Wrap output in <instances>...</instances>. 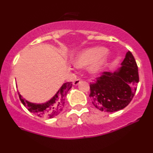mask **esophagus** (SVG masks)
Instances as JSON below:
<instances>
[{
	"instance_id": "1",
	"label": "esophagus",
	"mask_w": 153,
	"mask_h": 153,
	"mask_svg": "<svg viewBox=\"0 0 153 153\" xmlns=\"http://www.w3.org/2000/svg\"><path fill=\"white\" fill-rule=\"evenodd\" d=\"M82 80H80V79H76V80H75L74 81H73V85H78L79 83H80V82H81Z\"/></svg>"
}]
</instances>
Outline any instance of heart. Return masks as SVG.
Instances as JSON below:
<instances>
[{"label":"heart","instance_id":"1","mask_svg":"<svg viewBox=\"0 0 153 153\" xmlns=\"http://www.w3.org/2000/svg\"><path fill=\"white\" fill-rule=\"evenodd\" d=\"M111 57L106 49L103 47H89L77 54L74 65L79 68L88 67V71L92 75L101 73L110 62Z\"/></svg>","mask_w":153,"mask_h":153}]
</instances>
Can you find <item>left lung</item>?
<instances>
[{"label": "left lung", "mask_w": 153, "mask_h": 153, "mask_svg": "<svg viewBox=\"0 0 153 153\" xmlns=\"http://www.w3.org/2000/svg\"><path fill=\"white\" fill-rule=\"evenodd\" d=\"M121 65L114 72H104L96 82L91 84L89 96L100 111L114 112L123 109L134 97L139 82L138 68L129 51Z\"/></svg>", "instance_id": "8db88e82"}]
</instances>
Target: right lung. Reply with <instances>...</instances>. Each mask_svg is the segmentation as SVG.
I'll list each match as a JSON object with an SVG mask.
<instances>
[{
	"instance_id": "right-lung-1",
	"label": "right lung",
	"mask_w": 153,
	"mask_h": 153,
	"mask_svg": "<svg viewBox=\"0 0 153 153\" xmlns=\"http://www.w3.org/2000/svg\"><path fill=\"white\" fill-rule=\"evenodd\" d=\"M72 82L62 84L53 97L51 98L47 102L42 103L30 102L24 99L19 92L18 94L22 103L31 113L42 118L52 119L58 115L62 111L65 103L67 94L72 88Z\"/></svg>"
}]
</instances>
